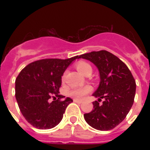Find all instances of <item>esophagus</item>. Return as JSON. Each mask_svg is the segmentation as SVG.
Listing matches in <instances>:
<instances>
[{"label": "esophagus", "instance_id": "obj_1", "mask_svg": "<svg viewBox=\"0 0 150 150\" xmlns=\"http://www.w3.org/2000/svg\"><path fill=\"white\" fill-rule=\"evenodd\" d=\"M73 101H74L75 103H82V100H78V99H74V100H73Z\"/></svg>", "mask_w": 150, "mask_h": 150}]
</instances>
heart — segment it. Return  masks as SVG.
Masks as SVG:
<instances>
[{
  "instance_id": "heart-1",
  "label": "heart",
  "mask_w": 150,
  "mask_h": 150,
  "mask_svg": "<svg viewBox=\"0 0 150 150\" xmlns=\"http://www.w3.org/2000/svg\"><path fill=\"white\" fill-rule=\"evenodd\" d=\"M75 67L77 68V70L79 71L82 75H87L89 73L92 72V66L89 64L88 62L84 61H78ZM64 78V75L63 76V79ZM92 90V87L89 86H86L79 87V88H75V89H71L69 92V95L72 97L77 99H82L83 98L87 93H89V92Z\"/></svg>"
}]
</instances>
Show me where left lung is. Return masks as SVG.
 I'll list each match as a JSON object with an SVG mask.
<instances>
[{"instance_id": "obj_1", "label": "left lung", "mask_w": 150, "mask_h": 150, "mask_svg": "<svg viewBox=\"0 0 150 150\" xmlns=\"http://www.w3.org/2000/svg\"><path fill=\"white\" fill-rule=\"evenodd\" d=\"M79 58L91 61L98 68L100 82L93 96L98 101L93 103V109L84 114L89 125L100 131L111 130L118 125L132 107L136 84L125 64L107 50L93 51ZM103 98V104L99 102Z\"/></svg>"}]
</instances>
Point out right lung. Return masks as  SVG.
<instances>
[{
	"label": "right lung",
	"mask_w": 150,
	"mask_h": 150,
	"mask_svg": "<svg viewBox=\"0 0 150 150\" xmlns=\"http://www.w3.org/2000/svg\"><path fill=\"white\" fill-rule=\"evenodd\" d=\"M77 58L42 59L25 66L18 74L15 98L23 117L33 127L50 129L61 122L66 107L73 102L60 95L61 76Z\"/></svg>",
	"instance_id": "add662e5"
}]
</instances>
